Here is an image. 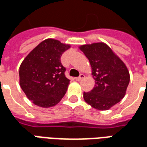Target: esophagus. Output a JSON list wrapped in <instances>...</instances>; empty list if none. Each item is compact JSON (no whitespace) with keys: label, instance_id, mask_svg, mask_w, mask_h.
<instances>
[{"label":"esophagus","instance_id":"obj_1","mask_svg":"<svg viewBox=\"0 0 147 147\" xmlns=\"http://www.w3.org/2000/svg\"><path fill=\"white\" fill-rule=\"evenodd\" d=\"M84 78H85V76H84V75H83V74H80V76L79 77H77L76 79V80H77V81H80V80H83V79H84Z\"/></svg>","mask_w":147,"mask_h":147}]
</instances>
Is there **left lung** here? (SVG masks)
Wrapping results in <instances>:
<instances>
[{
  "label": "left lung",
  "mask_w": 147,
  "mask_h": 147,
  "mask_svg": "<svg viewBox=\"0 0 147 147\" xmlns=\"http://www.w3.org/2000/svg\"><path fill=\"white\" fill-rule=\"evenodd\" d=\"M92 67L95 86L83 92L86 103L98 110H107L123 98L130 81L129 72L123 62L102 43L81 45Z\"/></svg>",
  "instance_id": "obj_1"
}]
</instances>
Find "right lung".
<instances>
[{"label":"right lung","mask_w":147,"mask_h":147,"mask_svg":"<svg viewBox=\"0 0 147 147\" xmlns=\"http://www.w3.org/2000/svg\"><path fill=\"white\" fill-rule=\"evenodd\" d=\"M70 48L58 40L46 39L37 45L20 67V84L34 104L43 108L57 105L67 91L69 81L61 57Z\"/></svg>","instance_id":"obj_1"}]
</instances>
